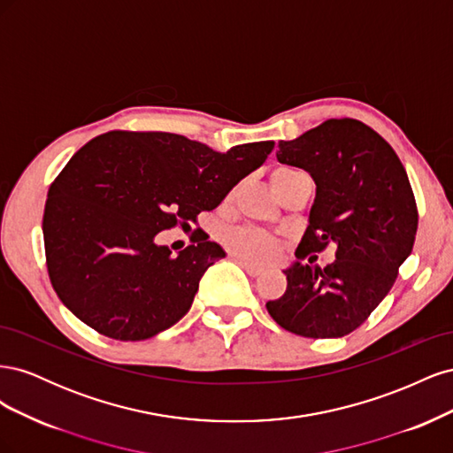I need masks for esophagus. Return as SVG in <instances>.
Returning a JSON list of instances; mask_svg holds the SVG:
<instances>
[{"mask_svg":"<svg viewBox=\"0 0 453 453\" xmlns=\"http://www.w3.org/2000/svg\"><path fill=\"white\" fill-rule=\"evenodd\" d=\"M234 257L238 263L242 265V268L250 273V276H258L260 272H263V266H257V265H253V263H250V260H243V258H240V257H236V255H232Z\"/></svg>","mask_w":453,"mask_h":453,"instance_id":"obj_1","label":"esophagus"}]
</instances>
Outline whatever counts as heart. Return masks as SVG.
<instances>
[{
	"mask_svg": "<svg viewBox=\"0 0 453 453\" xmlns=\"http://www.w3.org/2000/svg\"><path fill=\"white\" fill-rule=\"evenodd\" d=\"M293 170L280 168L272 173V181L280 180L281 175L291 173ZM226 250L243 260H251V263H270V260L278 258L281 253V242L270 234V232L255 226H242L228 230L225 234Z\"/></svg>",
	"mask_w": 453,
	"mask_h": 453,
	"instance_id": "1",
	"label": "heart"
}]
</instances>
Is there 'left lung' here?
<instances>
[{"mask_svg":"<svg viewBox=\"0 0 453 453\" xmlns=\"http://www.w3.org/2000/svg\"><path fill=\"white\" fill-rule=\"evenodd\" d=\"M278 147V160L306 170L318 187L296 258L334 243L336 260L287 268V289L266 310L293 334L346 336L386 298L412 253V187L393 147L361 120L328 119Z\"/></svg>","mask_w":453,"mask_h":453,"instance_id":"1","label":"left lung"}]
</instances>
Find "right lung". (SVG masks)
<instances>
[{
	"mask_svg": "<svg viewBox=\"0 0 453 453\" xmlns=\"http://www.w3.org/2000/svg\"><path fill=\"white\" fill-rule=\"evenodd\" d=\"M272 149L257 142L217 153L180 134L127 130L81 147L52 181L43 213L47 270L64 306L122 342L175 325L225 251L202 228L177 255L157 234L215 210Z\"/></svg>",
	"mask_w": 453,
	"mask_h": 453,
	"instance_id": "1",
	"label": "right lung"
}]
</instances>
